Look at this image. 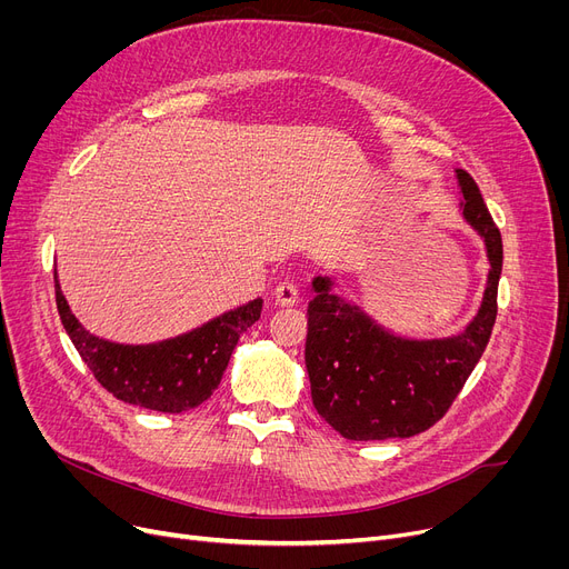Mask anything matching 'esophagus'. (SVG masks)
<instances>
[{"instance_id": "34e87169", "label": "esophagus", "mask_w": 569, "mask_h": 569, "mask_svg": "<svg viewBox=\"0 0 569 569\" xmlns=\"http://www.w3.org/2000/svg\"><path fill=\"white\" fill-rule=\"evenodd\" d=\"M297 297H300V290H297L292 281H283L274 288V300L281 307H292L297 302Z\"/></svg>"}]
</instances>
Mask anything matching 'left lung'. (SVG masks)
I'll return each instance as SVG.
<instances>
[{
    "mask_svg": "<svg viewBox=\"0 0 569 569\" xmlns=\"http://www.w3.org/2000/svg\"><path fill=\"white\" fill-rule=\"evenodd\" d=\"M461 214L489 258L482 305L461 332L440 339L401 337L332 292L330 277L311 281L305 360L322 420L348 440L410 438L452 406L489 343L496 322L502 239L475 179L457 168Z\"/></svg>",
    "mask_w": 569,
    "mask_h": 569,
    "instance_id": "obj_1",
    "label": "left lung"
}]
</instances>
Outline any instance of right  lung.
Returning a JSON list of instances; mask_svg holds the SVG:
<instances>
[{"instance_id": "add662e5", "label": "right lung", "mask_w": 569, "mask_h": 569, "mask_svg": "<svg viewBox=\"0 0 569 569\" xmlns=\"http://www.w3.org/2000/svg\"><path fill=\"white\" fill-rule=\"evenodd\" d=\"M57 311L82 362L119 401L159 410L184 412L212 397L230 355L249 327L260 318L262 300L230 309L204 325L157 343H114L101 339L73 316L59 288L54 269Z\"/></svg>"}]
</instances>
